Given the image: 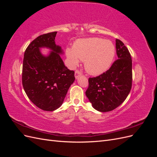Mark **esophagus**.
I'll return each instance as SVG.
<instances>
[{
    "label": "esophagus",
    "mask_w": 157,
    "mask_h": 157,
    "mask_svg": "<svg viewBox=\"0 0 157 157\" xmlns=\"http://www.w3.org/2000/svg\"><path fill=\"white\" fill-rule=\"evenodd\" d=\"M82 75V73L80 72V71H78V70H77L75 71V78H78L80 76H81Z\"/></svg>",
    "instance_id": "1"
}]
</instances>
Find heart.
Returning <instances> with one entry per match:
<instances>
[{"label": "heart", "mask_w": 157, "mask_h": 157, "mask_svg": "<svg viewBox=\"0 0 157 157\" xmlns=\"http://www.w3.org/2000/svg\"><path fill=\"white\" fill-rule=\"evenodd\" d=\"M115 46L110 40L93 37L80 39L73 48H67L66 55L71 67H75L79 59L84 61V67L90 74L100 75L111 67L115 56Z\"/></svg>", "instance_id": "obj_1"}]
</instances>
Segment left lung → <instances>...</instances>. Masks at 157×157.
<instances>
[{
	"label": "left lung",
	"instance_id": "left-lung-1",
	"mask_svg": "<svg viewBox=\"0 0 157 157\" xmlns=\"http://www.w3.org/2000/svg\"><path fill=\"white\" fill-rule=\"evenodd\" d=\"M118 59L105 73L89 78L86 95L92 107L100 112L113 111L124 101L132 88V61L126 46L116 39Z\"/></svg>",
	"mask_w": 157,
	"mask_h": 157
}]
</instances>
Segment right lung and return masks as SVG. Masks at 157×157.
Segmentation results:
<instances>
[{"instance_id": "obj_1", "label": "right lung", "mask_w": 157, "mask_h": 157, "mask_svg": "<svg viewBox=\"0 0 157 157\" xmlns=\"http://www.w3.org/2000/svg\"><path fill=\"white\" fill-rule=\"evenodd\" d=\"M57 32L40 35L26 48L23 61L22 84L27 97L43 111H53L63 102L71 85L75 81V72L65 67L59 54L63 52L56 45ZM51 49L44 56L40 49Z\"/></svg>"}]
</instances>
